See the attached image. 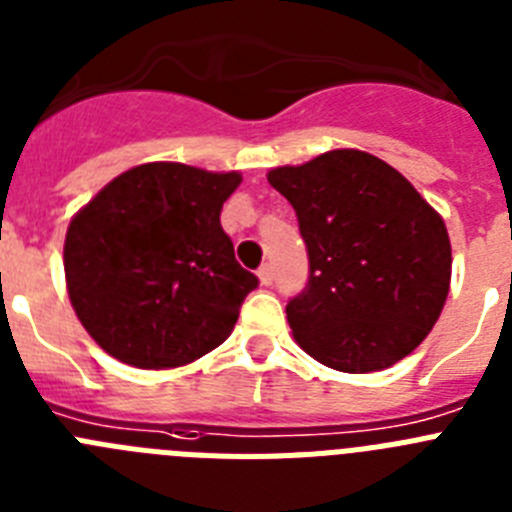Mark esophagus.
I'll return each mask as SVG.
<instances>
[{
  "label": "esophagus",
  "mask_w": 512,
  "mask_h": 512,
  "mask_svg": "<svg viewBox=\"0 0 512 512\" xmlns=\"http://www.w3.org/2000/svg\"><path fill=\"white\" fill-rule=\"evenodd\" d=\"M259 279H261V284H264V287H269L271 282H274V266L271 264H264L259 269Z\"/></svg>",
  "instance_id": "esophagus-1"
}]
</instances>
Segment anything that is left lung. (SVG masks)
<instances>
[{
	"label": "left lung",
	"instance_id": "1",
	"mask_svg": "<svg viewBox=\"0 0 512 512\" xmlns=\"http://www.w3.org/2000/svg\"><path fill=\"white\" fill-rule=\"evenodd\" d=\"M295 207L310 277L287 302L295 341L348 374L387 369L420 346L449 295L451 243L413 184L364 151L269 171Z\"/></svg>",
	"mask_w": 512,
	"mask_h": 512
}]
</instances>
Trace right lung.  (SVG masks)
Returning a JSON list of instances; mask_svg holds the SVG:
<instances>
[{
    "mask_svg": "<svg viewBox=\"0 0 512 512\" xmlns=\"http://www.w3.org/2000/svg\"><path fill=\"white\" fill-rule=\"evenodd\" d=\"M241 174L143 164L71 220L63 269L71 305L115 359L169 369L233 333L259 277L235 261L220 210Z\"/></svg>",
    "mask_w": 512,
    "mask_h": 512,
    "instance_id": "add662e5",
    "label": "right lung"
}]
</instances>
